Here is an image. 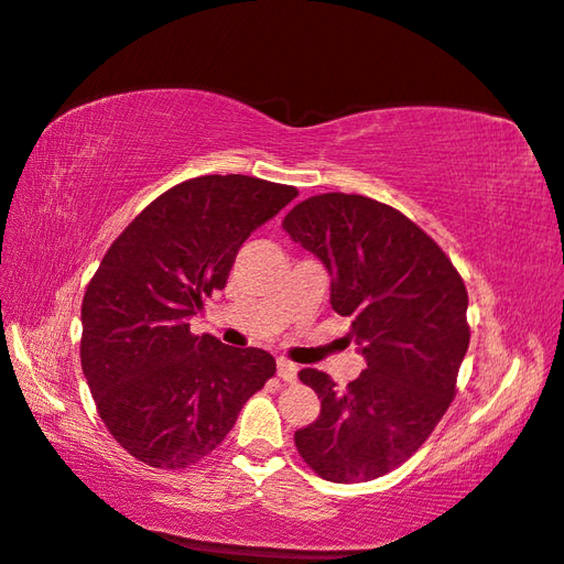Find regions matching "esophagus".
<instances>
[{
  "mask_svg": "<svg viewBox=\"0 0 564 564\" xmlns=\"http://www.w3.org/2000/svg\"><path fill=\"white\" fill-rule=\"evenodd\" d=\"M275 370H279V378L293 382L297 378V366L291 364L289 358H279V364H275Z\"/></svg>",
  "mask_w": 564,
  "mask_h": 564,
  "instance_id": "esophagus-1",
  "label": "esophagus"
}]
</instances>
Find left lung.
I'll return each instance as SVG.
<instances>
[{
	"mask_svg": "<svg viewBox=\"0 0 564 564\" xmlns=\"http://www.w3.org/2000/svg\"><path fill=\"white\" fill-rule=\"evenodd\" d=\"M293 242L325 263L332 307L351 319L366 370L346 388L303 368L322 400L295 431L303 460L329 482H368L402 465L429 438L455 394L470 344L467 291L424 230L386 203L313 196L285 215Z\"/></svg>",
	"mask_w": 564,
	"mask_h": 564,
	"instance_id": "obj_1",
	"label": "left lung"
}]
</instances>
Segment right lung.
<instances>
[{
  "label": "right lung",
  "mask_w": 564,
  "mask_h": 564,
  "mask_svg": "<svg viewBox=\"0 0 564 564\" xmlns=\"http://www.w3.org/2000/svg\"><path fill=\"white\" fill-rule=\"evenodd\" d=\"M297 196L257 176L208 174L154 198L99 263L82 301V370L106 429L164 470L220 446L273 356L191 334L239 247Z\"/></svg>",
  "instance_id": "obj_1"
}]
</instances>
